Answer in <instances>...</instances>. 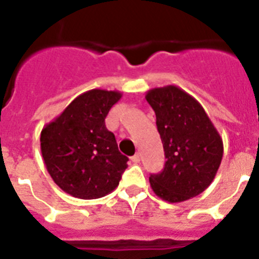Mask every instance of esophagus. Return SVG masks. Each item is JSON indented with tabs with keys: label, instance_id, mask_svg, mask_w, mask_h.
<instances>
[{
	"label": "esophagus",
	"instance_id": "1",
	"mask_svg": "<svg viewBox=\"0 0 259 259\" xmlns=\"http://www.w3.org/2000/svg\"><path fill=\"white\" fill-rule=\"evenodd\" d=\"M131 161L134 162V163H139V162H140V155L135 154L134 157H131Z\"/></svg>",
	"mask_w": 259,
	"mask_h": 259
}]
</instances>
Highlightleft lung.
I'll list each match as a JSON object with an SVG mask.
<instances>
[{"instance_id": "8db88e82", "label": "left lung", "mask_w": 259, "mask_h": 259, "mask_svg": "<svg viewBox=\"0 0 259 259\" xmlns=\"http://www.w3.org/2000/svg\"><path fill=\"white\" fill-rule=\"evenodd\" d=\"M163 144L166 163L152 174L150 187L158 197L183 202L211 184L223 157V140L200 102L176 85L146 92Z\"/></svg>"}]
</instances>
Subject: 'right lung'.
I'll return each mask as SVG.
<instances>
[{
    "label": "right lung",
    "instance_id": "add662e5",
    "mask_svg": "<svg viewBox=\"0 0 259 259\" xmlns=\"http://www.w3.org/2000/svg\"><path fill=\"white\" fill-rule=\"evenodd\" d=\"M120 98L118 91H87L41 131L48 172L72 197H104L118 187L127 168L128 158L119 152L115 136L105 125L110 109Z\"/></svg>",
    "mask_w": 259,
    "mask_h": 259
}]
</instances>
